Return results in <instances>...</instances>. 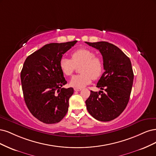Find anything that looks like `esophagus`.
<instances>
[{"label": "esophagus", "instance_id": "esophagus-1", "mask_svg": "<svg viewBox=\"0 0 156 156\" xmlns=\"http://www.w3.org/2000/svg\"><path fill=\"white\" fill-rule=\"evenodd\" d=\"M74 90L75 91H81L82 89L81 88H76V87H75V88H74Z\"/></svg>", "mask_w": 156, "mask_h": 156}]
</instances>
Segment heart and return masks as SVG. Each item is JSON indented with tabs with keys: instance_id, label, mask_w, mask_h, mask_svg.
I'll return each instance as SVG.
<instances>
[{
	"instance_id": "heart-1",
	"label": "heart",
	"mask_w": 156,
	"mask_h": 156,
	"mask_svg": "<svg viewBox=\"0 0 156 156\" xmlns=\"http://www.w3.org/2000/svg\"><path fill=\"white\" fill-rule=\"evenodd\" d=\"M96 54L91 49L80 48L71 54L72 59L62 58L59 61V67L64 75L70 76L76 66L80 67V74L74 76L70 85L76 88H82L91 83L92 80H97L104 73V65L101 58L95 56Z\"/></svg>"
}]
</instances>
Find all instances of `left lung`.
I'll return each instance as SVG.
<instances>
[{"label": "left lung", "mask_w": 156, "mask_h": 156, "mask_svg": "<svg viewBox=\"0 0 156 156\" xmlns=\"http://www.w3.org/2000/svg\"><path fill=\"white\" fill-rule=\"evenodd\" d=\"M85 43L101 53L105 70L97 85L105 92L91 91L85 104L95 119L110 121L123 112L129 102L133 82L132 63L126 55L112 43Z\"/></svg>", "instance_id": "8db88e82"}]
</instances>
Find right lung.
<instances>
[{"label":"right lung","mask_w":156,"mask_h":156,"mask_svg":"<svg viewBox=\"0 0 156 156\" xmlns=\"http://www.w3.org/2000/svg\"><path fill=\"white\" fill-rule=\"evenodd\" d=\"M76 42L45 44L24 63L21 80L24 102L33 116L43 123L59 122L67 113L74 89L63 87L67 81L59 61Z\"/></svg>","instance_id":"add662e5"}]
</instances>
